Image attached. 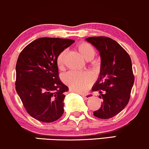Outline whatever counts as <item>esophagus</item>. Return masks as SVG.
Returning <instances> with one entry per match:
<instances>
[{
  "mask_svg": "<svg viewBox=\"0 0 149 149\" xmlns=\"http://www.w3.org/2000/svg\"><path fill=\"white\" fill-rule=\"evenodd\" d=\"M81 96L84 97L85 100H88V99L91 98L93 97V94L92 93H86V94H81Z\"/></svg>",
  "mask_w": 149,
  "mask_h": 149,
  "instance_id": "esophagus-1",
  "label": "esophagus"
}]
</instances>
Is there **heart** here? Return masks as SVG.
Returning <instances> with one entry per match:
<instances>
[{
  "mask_svg": "<svg viewBox=\"0 0 149 149\" xmlns=\"http://www.w3.org/2000/svg\"><path fill=\"white\" fill-rule=\"evenodd\" d=\"M79 52L86 61H91L94 58L95 53V47L87 42H81L77 45ZM66 52L62 51L56 57V65L62 70L64 69V58ZM64 82L70 88L72 91L77 93H85L91 87L93 82V77L91 73L87 72H69L63 76Z\"/></svg>",
  "mask_w": 149,
  "mask_h": 149,
  "instance_id": "b5f03b06",
  "label": "heart"
}]
</instances>
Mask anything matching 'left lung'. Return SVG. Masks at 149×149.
<instances>
[{"label": "left lung", "mask_w": 149, "mask_h": 149, "mask_svg": "<svg viewBox=\"0 0 149 149\" xmlns=\"http://www.w3.org/2000/svg\"><path fill=\"white\" fill-rule=\"evenodd\" d=\"M100 52L101 71L92 91H98L102 99L100 108L93 113L100 119L111 118L126 107L134 84L131 59L119 44L106 36L86 38Z\"/></svg>", "instance_id": "8db88e82"}]
</instances>
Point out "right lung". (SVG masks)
I'll return each mask as SVG.
<instances>
[{
  "label": "right lung",
  "instance_id": "obj_1",
  "mask_svg": "<svg viewBox=\"0 0 149 149\" xmlns=\"http://www.w3.org/2000/svg\"><path fill=\"white\" fill-rule=\"evenodd\" d=\"M60 38H40L27 45L16 65V91L27 113L42 122H53L63 115L68 87L58 77L56 57L74 43Z\"/></svg>",
  "mask_w": 149,
  "mask_h": 149
}]
</instances>
